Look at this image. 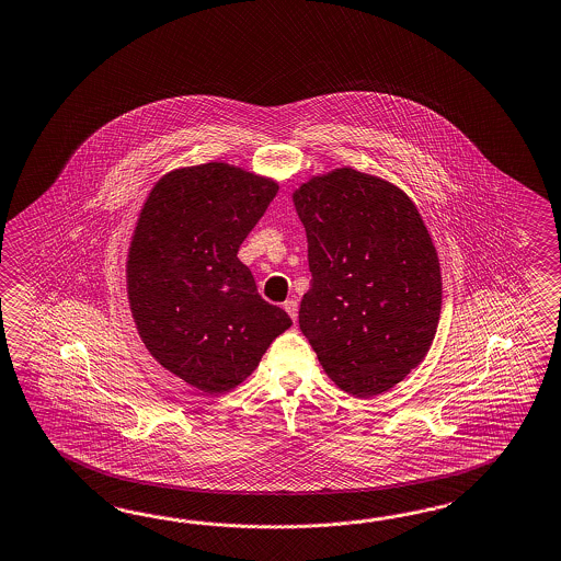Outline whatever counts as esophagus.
I'll list each match as a JSON object with an SVG mask.
<instances>
[{"label": "esophagus", "mask_w": 561, "mask_h": 561, "mask_svg": "<svg viewBox=\"0 0 561 561\" xmlns=\"http://www.w3.org/2000/svg\"><path fill=\"white\" fill-rule=\"evenodd\" d=\"M283 307H285V311H287L288 316L293 317V321H297V316H299V302L295 301V299H288Z\"/></svg>", "instance_id": "esophagus-1"}]
</instances>
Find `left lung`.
I'll return each instance as SVG.
<instances>
[{"label":"left lung","mask_w":561,"mask_h":561,"mask_svg":"<svg viewBox=\"0 0 561 561\" xmlns=\"http://www.w3.org/2000/svg\"><path fill=\"white\" fill-rule=\"evenodd\" d=\"M293 203L313 276L301 331L337 387L376 397L432 347L442 313L432 236L402 188L350 167L311 176Z\"/></svg>","instance_id":"8db88e82"}]
</instances>
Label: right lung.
<instances>
[{
    "label": "right lung",
    "instance_id": "add662e5",
    "mask_svg": "<svg viewBox=\"0 0 561 561\" xmlns=\"http://www.w3.org/2000/svg\"><path fill=\"white\" fill-rule=\"evenodd\" d=\"M276 191L228 162L174 169L134 228L126 283L136 330L162 368L207 394L242 385L293 325L238 259Z\"/></svg>",
    "mask_w": 561,
    "mask_h": 561
}]
</instances>
